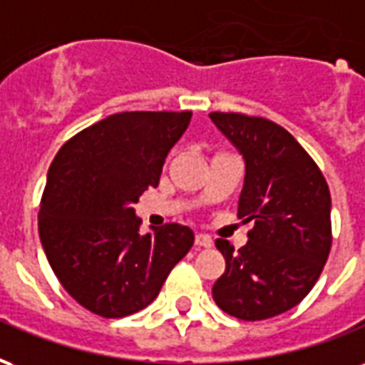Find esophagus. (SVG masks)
Returning a JSON list of instances; mask_svg holds the SVG:
<instances>
[{
    "mask_svg": "<svg viewBox=\"0 0 365 365\" xmlns=\"http://www.w3.org/2000/svg\"><path fill=\"white\" fill-rule=\"evenodd\" d=\"M195 246H199V248H211L213 240H211V237H207V235H197L195 237Z\"/></svg>",
    "mask_w": 365,
    "mask_h": 365,
    "instance_id": "obj_1",
    "label": "esophagus"
}]
</instances>
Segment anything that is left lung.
Here are the masks:
<instances>
[{
    "label": "left lung",
    "mask_w": 365,
    "mask_h": 365,
    "mask_svg": "<svg viewBox=\"0 0 365 365\" xmlns=\"http://www.w3.org/2000/svg\"><path fill=\"white\" fill-rule=\"evenodd\" d=\"M245 156L238 217L252 222L238 252L227 240L215 246L227 262L213 299L242 321H264L299 305L319 279L330 246V191L301 144L266 117L209 113Z\"/></svg>",
    "instance_id": "left-lung-1"
}]
</instances>
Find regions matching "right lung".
<instances>
[{"instance_id":"obj_1","label":"right lung","mask_w":365,"mask_h":365,"mask_svg":"<svg viewBox=\"0 0 365 365\" xmlns=\"http://www.w3.org/2000/svg\"><path fill=\"white\" fill-rule=\"evenodd\" d=\"M191 111L109 115L68 140L48 168L38 235L62 287L90 313L120 319L156 299L193 232L168 222L140 235L135 205L156 187Z\"/></svg>"}]
</instances>
